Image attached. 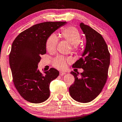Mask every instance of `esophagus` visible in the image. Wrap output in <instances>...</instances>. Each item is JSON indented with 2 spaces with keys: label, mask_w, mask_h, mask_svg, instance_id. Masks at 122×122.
Masks as SVG:
<instances>
[{
  "label": "esophagus",
  "mask_w": 122,
  "mask_h": 122,
  "mask_svg": "<svg viewBox=\"0 0 122 122\" xmlns=\"http://www.w3.org/2000/svg\"><path fill=\"white\" fill-rule=\"evenodd\" d=\"M66 72H63V71H60V75H61V76H63V75H65L66 74Z\"/></svg>",
  "instance_id": "34e87169"
}]
</instances>
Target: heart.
Masks as SVG:
<instances>
[{"label":"heart","mask_w":122,"mask_h":122,"mask_svg":"<svg viewBox=\"0 0 122 122\" xmlns=\"http://www.w3.org/2000/svg\"><path fill=\"white\" fill-rule=\"evenodd\" d=\"M61 38L72 44V49L73 51L78 50V42L81 39V35L78 29L74 27L69 26L62 29L61 33ZM58 39L55 35L52 34L48 37L46 41V49L47 51L53 53L56 51ZM70 61L69 58L58 56L53 60V65L57 69H64Z\"/></svg>","instance_id":"1"}]
</instances>
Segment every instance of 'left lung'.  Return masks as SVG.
<instances>
[{"label":"left lung","instance_id":"1","mask_svg":"<svg viewBox=\"0 0 122 122\" xmlns=\"http://www.w3.org/2000/svg\"><path fill=\"white\" fill-rule=\"evenodd\" d=\"M80 27L85 35L86 47L81 57L72 67L82 68L79 73L71 71L75 81L69 87L71 97L79 102H91L101 93L107 78L110 53L105 41L100 34L81 22Z\"/></svg>","mask_w":122,"mask_h":122}]
</instances>
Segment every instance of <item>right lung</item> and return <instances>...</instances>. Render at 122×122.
<instances>
[{
    "label": "right lung",
    "instance_id": "obj_1",
    "mask_svg": "<svg viewBox=\"0 0 122 122\" xmlns=\"http://www.w3.org/2000/svg\"><path fill=\"white\" fill-rule=\"evenodd\" d=\"M67 22H45L21 33L12 43L10 65L15 87L25 100L34 104L50 97V84L59 75L54 68L40 72L38 69L41 55L46 53V41L55 31Z\"/></svg>",
    "mask_w": 122,
    "mask_h": 122
}]
</instances>
